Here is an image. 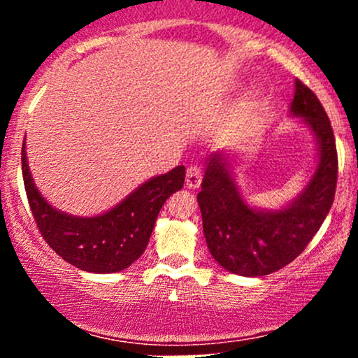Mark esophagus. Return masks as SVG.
Listing matches in <instances>:
<instances>
[{
  "mask_svg": "<svg viewBox=\"0 0 358 358\" xmlns=\"http://www.w3.org/2000/svg\"><path fill=\"white\" fill-rule=\"evenodd\" d=\"M202 168L199 165L188 166L187 170V187L188 188H199L202 183Z\"/></svg>",
  "mask_w": 358,
  "mask_h": 358,
  "instance_id": "1",
  "label": "esophagus"
}]
</instances>
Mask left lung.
Masks as SVG:
<instances>
[{
  "label": "left lung",
  "instance_id": "1",
  "mask_svg": "<svg viewBox=\"0 0 358 358\" xmlns=\"http://www.w3.org/2000/svg\"><path fill=\"white\" fill-rule=\"evenodd\" d=\"M291 114L301 117L318 141V165L296 199L279 210H257L242 199L224 155L208 158L196 195L208 250L224 269L266 276L294 261L322 227L335 199L338 156L334 129L322 102L301 80L294 82Z\"/></svg>",
  "mask_w": 358,
  "mask_h": 358
}]
</instances>
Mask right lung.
I'll list each match as a JSON object with an SVG mask.
<instances>
[{"label": "right lung", "mask_w": 358, "mask_h": 358, "mask_svg": "<svg viewBox=\"0 0 358 358\" xmlns=\"http://www.w3.org/2000/svg\"><path fill=\"white\" fill-rule=\"evenodd\" d=\"M22 171L28 203L43 239L69 264L99 274L117 273L139 259L163 203L185 182V166L180 165L148 180L106 213L73 217L53 208L36 190L28 170L24 143Z\"/></svg>", "instance_id": "right-lung-1"}]
</instances>
